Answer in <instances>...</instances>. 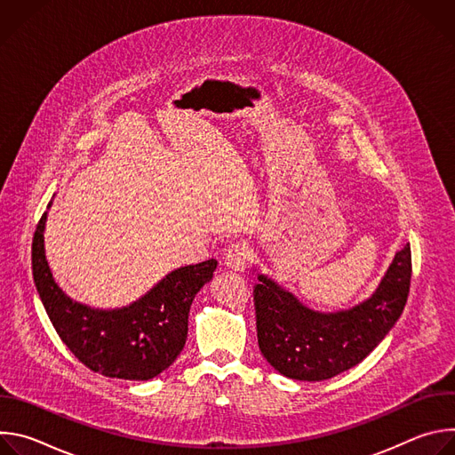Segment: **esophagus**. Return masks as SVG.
I'll use <instances>...</instances> for the list:
<instances>
[{"instance_id": "obj_1", "label": "esophagus", "mask_w": 455, "mask_h": 455, "mask_svg": "<svg viewBox=\"0 0 455 455\" xmlns=\"http://www.w3.org/2000/svg\"><path fill=\"white\" fill-rule=\"evenodd\" d=\"M248 255H250V250H248L246 243H234L232 246H228V250L225 253L227 268H230L234 272H243L246 268Z\"/></svg>"}]
</instances>
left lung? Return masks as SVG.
Listing matches in <instances>:
<instances>
[{"label": "left lung", "instance_id": "8db88e82", "mask_svg": "<svg viewBox=\"0 0 455 455\" xmlns=\"http://www.w3.org/2000/svg\"><path fill=\"white\" fill-rule=\"evenodd\" d=\"M411 275V244H405L369 299L349 309L322 313L257 272L253 300L259 349L286 378H333L360 363L395 328L407 302Z\"/></svg>", "mask_w": 455, "mask_h": 455}]
</instances>
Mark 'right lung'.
Instances as JSON below:
<instances>
[{
    "instance_id": "add662e5",
    "label": "right lung",
    "mask_w": 455,
    "mask_h": 455,
    "mask_svg": "<svg viewBox=\"0 0 455 455\" xmlns=\"http://www.w3.org/2000/svg\"><path fill=\"white\" fill-rule=\"evenodd\" d=\"M46 216L32 241V274L60 340L88 369L108 378L146 381L164 372L185 346L190 304L212 279L218 261L176 268L129 306L92 307L70 299L52 275L44 253Z\"/></svg>"
}]
</instances>
